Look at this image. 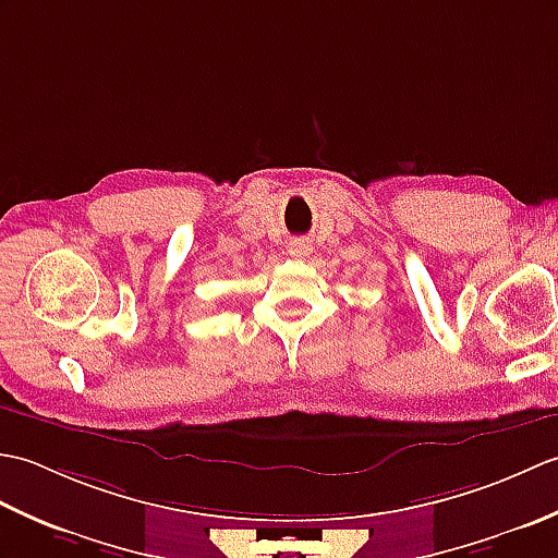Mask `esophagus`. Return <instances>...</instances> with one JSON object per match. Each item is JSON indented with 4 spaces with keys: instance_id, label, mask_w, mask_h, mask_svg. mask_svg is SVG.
Returning <instances> with one entry per match:
<instances>
[{
    "instance_id": "34e87169",
    "label": "esophagus",
    "mask_w": 558,
    "mask_h": 558,
    "mask_svg": "<svg viewBox=\"0 0 558 558\" xmlns=\"http://www.w3.org/2000/svg\"><path fill=\"white\" fill-rule=\"evenodd\" d=\"M312 252H314V246H312L310 236H294V240H290V244H288V254L294 258H306Z\"/></svg>"
}]
</instances>
